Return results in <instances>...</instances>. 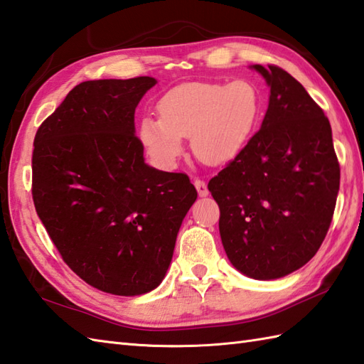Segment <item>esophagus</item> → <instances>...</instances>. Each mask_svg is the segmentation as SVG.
I'll list each match as a JSON object with an SVG mask.
<instances>
[{
	"label": "esophagus",
	"instance_id": "obj_1",
	"mask_svg": "<svg viewBox=\"0 0 364 364\" xmlns=\"http://www.w3.org/2000/svg\"><path fill=\"white\" fill-rule=\"evenodd\" d=\"M194 186H196L197 194L200 197H206L208 196V188H206V183L203 180H194Z\"/></svg>",
	"mask_w": 364,
	"mask_h": 364
}]
</instances>
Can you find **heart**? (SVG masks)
I'll list each match as a JSON object with an SVG mask.
<instances>
[{
  "mask_svg": "<svg viewBox=\"0 0 364 364\" xmlns=\"http://www.w3.org/2000/svg\"><path fill=\"white\" fill-rule=\"evenodd\" d=\"M159 117L145 115L139 139L162 168H172L191 137L196 158L208 166L228 164L250 141L259 119L261 100L250 81L188 82L161 98Z\"/></svg>",
  "mask_w": 364,
  "mask_h": 364,
  "instance_id": "1",
  "label": "heart"
}]
</instances>
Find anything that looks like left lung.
I'll return each mask as SVG.
<instances>
[{
    "label": "left lung",
    "mask_w": 364,
    "mask_h": 364,
    "mask_svg": "<svg viewBox=\"0 0 364 364\" xmlns=\"http://www.w3.org/2000/svg\"><path fill=\"white\" fill-rule=\"evenodd\" d=\"M253 68L270 87L264 120L208 189L231 264L255 280H274L306 264L326 239L339 162L330 122L305 87L277 65Z\"/></svg>",
    "instance_id": "left-lung-1"
}]
</instances>
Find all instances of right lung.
<instances>
[{"mask_svg":"<svg viewBox=\"0 0 364 364\" xmlns=\"http://www.w3.org/2000/svg\"><path fill=\"white\" fill-rule=\"evenodd\" d=\"M156 80L84 81L38 127L33 200L60 257L94 288L139 296L162 282L197 198L186 173L144 162L136 106Z\"/></svg>","mask_w":364,"mask_h":364,"instance_id":"obj_1","label":"right lung"}]
</instances>
